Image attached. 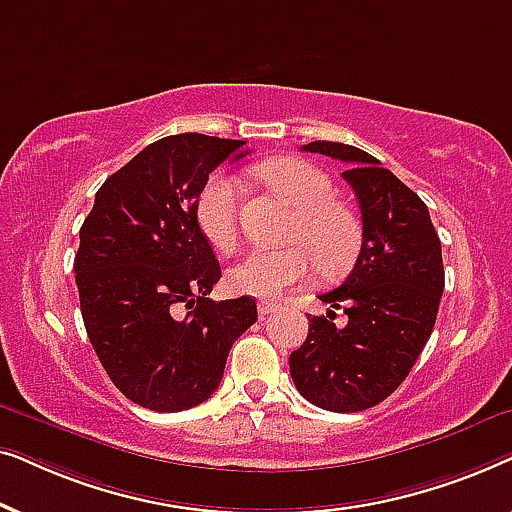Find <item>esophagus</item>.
I'll use <instances>...</instances> for the list:
<instances>
[{
  "instance_id": "1",
  "label": "esophagus",
  "mask_w": 512,
  "mask_h": 512,
  "mask_svg": "<svg viewBox=\"0 0 512 512\" xmlns=\"http://www.w3.org/2000/svg\"><path fill=\"white\" fill-rule=\"evenodd\" d=\"M275 310H277V303H270V300H261V303H258V314H261V317H268V314Z\"/></svg>"
}]
</instances>
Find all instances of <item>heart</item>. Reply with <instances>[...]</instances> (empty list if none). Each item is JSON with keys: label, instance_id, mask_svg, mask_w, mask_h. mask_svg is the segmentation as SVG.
<instances>
[{"label": "heart", "instance_id": "1", "mask_svg": "<svg viewBox=\"0 0 512 512\" xmlns=\"http://www.w3.org/2000/svg\"><path fill=\"white\" fill-rule=\"evenodd\" d=\"M258 177L298 209L284 249H254L228 272L235 293L279 298L310 279L314 263L324 275H338L354 261L361 244V226L354 212L335 200V186L326 172L298 158H275L258 165ZM240 184L233 174L216 172L200 188L195 221L207 242L219 251L237 244Z\"/></svg>", "mask_w": 512, "mask_h": 512}]
</instances>
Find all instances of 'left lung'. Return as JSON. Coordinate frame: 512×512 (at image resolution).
I'll return each mask as SVG.
<instances>
[{"label": "left lung", "instance_id": "8db88e82", "mask_svg": "<svg viewBox=\"0 0 512 512\" xmlns=\"http://www.w3.org/2000/svg\"><path fill=\"white\" fill-rule=\"evenodd\" d=\"M303 151L342 160L361 207L363 240L354 270L321 293L326 317L310 319L307 340L289 356L300 396L331 412H359L394 394L436 326L445 289L443 251L429 209L380 160L356 146L310 142ZM348 314L335 327L334 310Z\"/></svg>", "mask_w": 512, "mask_h": 512}]
</instances>
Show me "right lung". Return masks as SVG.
I'll list each match as a JSON object with an SVG mask.
<instances>
[{
  "mask_svg": "<svg viewBox=\"0 0 512 512\" xmlns=\"http://www.w3.org/2000/svg\"><path fill=\"white\" fill-rule=\"evenodd\" d=\"M240 139L184 132L158 139L95 193L74 258L81 314L97 359L132 403L181 412L221 384L256 300H209L221 279L195 200Z\"/></svg>",
  "mask_w": 512,
  "mask_h": 512,
  "instance_id": "right-lung-1",
  "label": "right lung"
}]
</instances>
